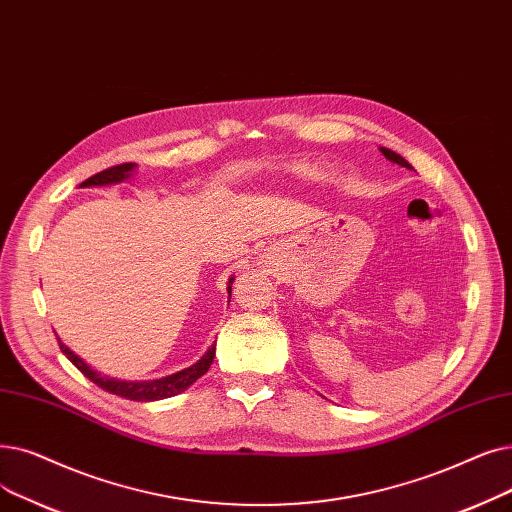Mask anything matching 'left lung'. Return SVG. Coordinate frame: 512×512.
Instances as JSON below:
<instances>
[{"label":"left lung","instance_id":"left-lung-1","mask_svg":"<svg viewBox=\"0 0 512 512\" xmlns=\"http://www.w3.org/2000/svg\"><path fill=\"white\" fill-rule=\"evenodd\" d=\"M381 152L385 154V159H389L391 163H397V165H402V167H406V169H412V165H410L404 157H399L397 152H393V150H389V148H381Z\"/></svg>","mask_w":512,"mask_h":512}]
</instances>
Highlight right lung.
Listing matches in <instances>:
<instances>
[{"mask_svg": "<svg viewBox=\"0 0 512 512\" xmlns=\"http://www.w3.org/2000/svg\"><path fill=\"white\" fill-rule=\"evenodd\" d=\"M133 169H136V163H123V165L108 167V169H104V171H100V173H96L92 177H87V180L81 186L90 188V186L119 184V182H125L127 177H131ZM232 280L234 278H230V284H232ZM230 284H228V293L232 291ZM58 345H60V349H62V353L66 355V358L73 362V366H77V370H81L92 383H96L100 389H104L108 393L125 397V399H131V402H157V399L173 397L177 393L186 391L192 383H196L209 370V366L213 364V358H215V345H211L209 351L196 364H192L190 368H184L180 372H175V374L163 376V379H154V381H119V379H108V376L92 370L90 366H87L79 358L77 353H73L60 339H58Z\"/></svg>", "mask_w": 512, "mask_h": 512, "instance_id": "add662e5", "label": "right lung"}]
</instances>
